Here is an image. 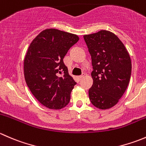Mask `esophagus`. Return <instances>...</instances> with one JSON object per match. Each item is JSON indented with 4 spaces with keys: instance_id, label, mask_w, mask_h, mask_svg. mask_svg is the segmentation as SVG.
<instances>
[{
    "instance_id": "34e87169",
    "label": "esophagus",
    "mask_w": 146,
    "mask_h": 146,
    "mask_svg": "<svg viewBox=\"0 0 146 146\" xmlns=\"http://www.w3.org/2000/svg\"><path fill=\"white\" fill-rule=\"evenodd\" d=\"M83 77H84V74L81 75V76H79V77H78V80H81V79H82V78H83Z\"/></svg>"
}]
</instances>
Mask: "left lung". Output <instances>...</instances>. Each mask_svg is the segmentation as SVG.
<instances>
[{
  "instance_id": "left-lung-1",
  "label": "left lung",
  "mask_w": 146,
  "mask_h": 146,
  "mask_svg": "<svg viewBox=\"0 0 146 146\" xmlns=\"http://www.w3.org/2000/svg\"><path fill=\"white\" fill-rule=\"evenodd\" d=\"M92 58L93 84L89 98L97 108L107 110L117 104L130 80L131 61L117 35L107 30L83 36Z\"/></svg>"
}]
</instances>
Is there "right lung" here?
<instances>
[{
    "label": "right lung",
    "mask_w": 146,
    "mask_h": 146,
    "mask_svg": "<svg viewBox=\"0 0 146 146\" xmlns=\"http://www.w3.org/2000/svg\"><path fill=\"white\" fill-rule=\"evenodd\" d=\"M78 40L76 35L46 29L28 48L24 60L25 79L32 95L47 108L60 110L70 102L76 82L63 59Z\"/></svg>",
    "instance_id": "1"
}]
</instances>
